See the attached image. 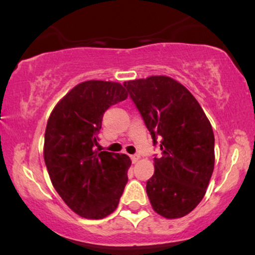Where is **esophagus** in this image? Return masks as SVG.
<instances>
[{
	"mask_svg": "<svg viewBox=\"0 0 255 255\" xmlns=\"http://www.w3.org/2000/svg\"><path fill=\"white\" fill-rule=\"evenodd\" d=\"M139 158H140L139 154H131V156H130V159H131V162H133V163H136L137 160H139Z\"/></svg>",
	"mask_w": 255,
	"mask_h": 255,
	"instance_id": "34e87169",
	"label": "esophagus"
}]
</instances>
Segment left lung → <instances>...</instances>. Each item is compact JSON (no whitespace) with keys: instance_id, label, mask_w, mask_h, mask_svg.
<instances>
[{"instance_id":"1","label":"left lung","mask_w":255,"mask_h":255,"mask_svg":"<svg viewBox=\"0 0 255 255\" xmlns=\"http://www.w3.org/2000/svg\"><path fill=\"white\" fill-rule=\"evenodd\" d=\"M131 101L160 142L154 174L146 183L152 209L172 219L203 200L215 166V135L209 119L182 84L164 75L126 81Z\"/></svg>"}]
</instances>
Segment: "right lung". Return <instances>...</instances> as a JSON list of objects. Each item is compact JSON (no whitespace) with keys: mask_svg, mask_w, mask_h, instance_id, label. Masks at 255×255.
Returning a JSON list of instances; mask_svg holds the SVG:
<instances>
[{"mask_svg":"<svg viewBox=\"0 0 255 255\" xmlns=\"http://www.w3.org/2000/svg\"><path fill=\"white\" fill-rule=\"evenodd\" d=\"M127 91L113 81L77 85L51 111L44 136V160L52 186L77 215L102 219L113 213L128 181L127 154L98 151L105 110L125 101Z\"/></svg>","mask_w":255,"mask_h":255,"instance_id":"1","label":"right lung"}]
</instances>
